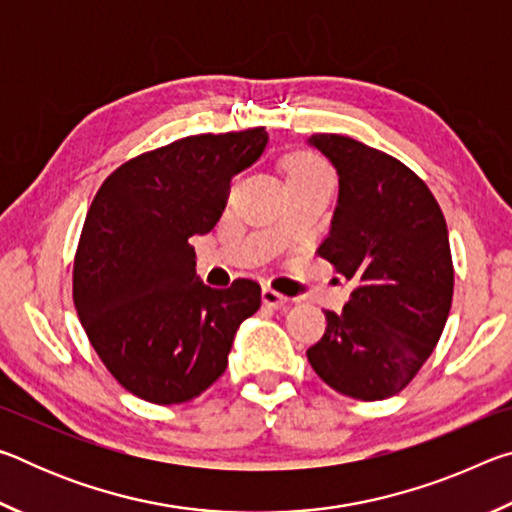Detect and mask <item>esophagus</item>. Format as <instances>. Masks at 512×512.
I'll use <instances>...</instances> for the list:
<instances>
[{"label": "esophagus", "mask_w": 512, "mask_h": 512, "mask_svg": "<svg viewBox=\"0 0 512 512\" xmlns=\"http://www.w3.org/2000/svg\"><path fill=\"white\" fill-rule=\"evenodd\" d=\"M262 302H264L266 307L282 309V307H287L289 298H287V296H282V293H277V291H275V289H271V287H264V291H262Z\"/></svg>", "instance_id": "esophagus-1"}]
</instances>
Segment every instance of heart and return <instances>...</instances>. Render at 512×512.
<instances>
[{
	"mask_svg": "<svg viewBox=\"0 0 512 512\" xmlns=\"http://www.w3.org/2000/svg\"><path fill=\"white\" fill-rule=\"evenodd\" d=\"M327 169L320 158L314 153H293L287 160V183H298V180L325 178Z\"/></svg>",
	"mask_w": 512,
	"mask_h": 512,
	"instance_id": "obj_1",
	"label": "heart"
}]
</instances>
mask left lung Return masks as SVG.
Returning <instances> with one entry per match:
<instances>
[{
    "instance_id": "8db88e82",
    "label": "left lung",
    "mask_w": 512,
    "mask_h": 512,
    "mask_svg": "<svg viewBox=\"0 0 512 512\" xmlns=\"http://www.w3.org/2000/svg\"><path fill=\"white\" fill-rule=\"evenodd\" d=\"M309 144L339 173V203L318 255L354 289L341 314L325 311V334L307 359L334 391L386 400L418 375L447 323L454 264L445 216L393 155L334 133L311 135Z\"/></svg>"
}]
</instances>
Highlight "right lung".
Returning a JSON list of instances; mask_svg holds the SVG:
<instances>
[{
	"label": "right lung",
	"mask_w": 512,
	"mask_h": 512,
	"mask_svg": "<svg viewBox=\"0 0 512 512\" xmlns=\"http://www.w3.org/2000/svg\"><path fill=\"white\" fill-rule=\"evenodd\" d=\"M266 144L264 126L183 137L124 162L94 196L74 259V307L128 393L180 404L225 372L239 325L262 305V287H205L189 239L214 228L232 176Z\"/></svg>",
	"instance_id": "1"
}]
</instances>
